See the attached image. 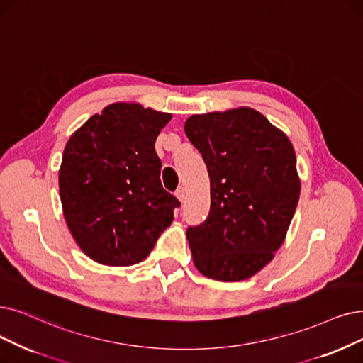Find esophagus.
Instances as JSON below:
<instances>
[{"instance_id":"esophagus-1","label":"esophagus","mask_w":363,"mask_h":363,"mask_svg":"<svg viewBox=\"0 0 363 363\" xmlns=\"http://www.w3.org/2000/svg\"><path fill=\"white\" fill-rule=\"evenodd\" d=\"M176 196L179 198V201H184V198H186V191H184V187L182 186V187H179V189L176 191Z\"/></svg>"}]
</instances>
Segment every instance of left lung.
<instances>
[{
    "label": "left lung",
    "instance_id": "1",
    "mask_svg": "<svg viewBox=\"0 0 363 363\" xmlns=\"http://www.w3.org/2000/svg\"><path fill=\"white\" fill-rule=\"evenodd\" d=\"M184 133L204 159L211 191L207 219L186 232L195 267L219 281L249 279L279 250L298 206L292 143L247 107L194 114Z\"/></svg>",
    "mask_w": 363,
    "mask_h": 363
}]
</instances>
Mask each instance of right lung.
<instances>
[{
  "instance_id": "add662e5",
  "label": "right lung",
  "mask_w": 363,
  "mask_h": 363,
  "mask_svg": "<svg viewBox=\"0 0 363 363\" xmlns=\"http://www.w3.org/2000/svg\"><path fill=\"white\" fill-rule=\"evenodd\" d=\"M171 114L118 103L94 114L68 140L60 169L67 225L98 264L141 262L174 219L180 201L161 183L155 150Z\"/></svg>"
}]
</instances>
